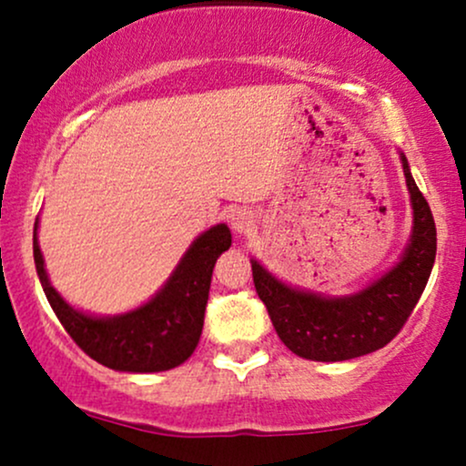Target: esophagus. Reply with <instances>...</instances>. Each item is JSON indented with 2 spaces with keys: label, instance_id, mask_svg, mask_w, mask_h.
Listing matches in <instances>:
<instances>
[{
  "label": "esophagus",
  "instance_id": "1",
  "mask_svg": "<svg viewBox=\"0 0 466 466\" xmlns=\"http://www.w3.org/2000/svg\"><path fill=\"white\" fill-rule=\"evenodd\" d=\"M229 226L237 234H249L256 226V218L248 210H237L232 217H229Z\"/></svg>",
  "mask_w": 466,
  "mask_h": 466
}]
</instances>
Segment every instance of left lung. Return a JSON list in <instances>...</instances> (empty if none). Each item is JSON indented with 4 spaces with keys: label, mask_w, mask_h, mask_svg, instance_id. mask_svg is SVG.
I'll return each instance as SVG.
<instances>
[{
    "label": "left lung",
    "mask_w": 466,
    "mask_h": 466,
    "mask_svg": "<svg viewBox=\"0 0 466 466\" xmlns=\"http://www.w3.org/2000/svg\"><path fill=\"white\" fill-rule=\"evenodd\" d=\"M400 162L414 210L411 238L399 263L363 291L346 298L300 291L271 276L258 260H251L256 293L278 337L298 357L346 361L368 355L390 344L414 311L434 267L436 223L403 153Z\"/></svg>",
    "instance_id": "left-lung-1"
}]
</instances>
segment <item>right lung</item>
<instances>
[{
  "mask_svg": "<svg viewBox=\"0 0 466 466\" xmlns=\"http://www.w3.org/2000/svg\"><path fill=\"white\" fill-rule=\"evenodd\" d=\"M36 228L39 221L35 223L32 237L36 274L52 311L80 350L111 370L120 372L170 370L195 352L203 329L212 269L218 256L232 245V234L226 223L210 228L190 245L177 269L155 293V298L136 311L114 318H94L76 311L58 296L47 280Z\"/></svg>",
  "mask_w": 466,
  "mask_h": 466,
  "instance_id": "1",
  "label": "right lung"
}]
</instances>
